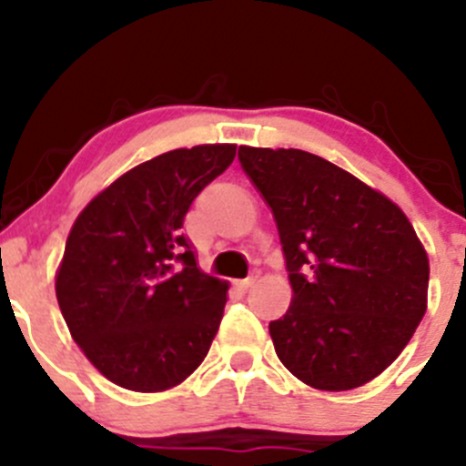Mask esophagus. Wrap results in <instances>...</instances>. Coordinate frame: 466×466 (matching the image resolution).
I'll return each mask as SVG.
<instances>
[{"mask_svg": "<svg viewBox=\"0 0 466 466\" xmlns=\"http://www.w3.org/2000/svg\"><path fill=\"white\" fill-rule=\"evenodd\" d=\"M252 284H255V277H246V279H238V281H237V286H238V289H241V290H248Z\"/></svg>", "mask_w": 466, "mask_h": 466, "instance_id": "34e87169", "label": "esophagus"}]
</instances>
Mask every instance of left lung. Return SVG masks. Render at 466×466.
Here are the masks:
<instances>
[{"instance_id":"1","label":"left lung","mask_w":466,"mask_h":466,"mask_svg":"<svg viewBox=\"0 0 466 466\" xmlns=\"http://www.w3.org/2000/svg\"><path fill=\"white\" fill-rule=\"evenodd\" d=\"M270 205L293 302L270 322L290 374L342 392L379 377L426 313L429 257L401 209L359 177L298 148H238Z\"/></svg>"}]
</instances>
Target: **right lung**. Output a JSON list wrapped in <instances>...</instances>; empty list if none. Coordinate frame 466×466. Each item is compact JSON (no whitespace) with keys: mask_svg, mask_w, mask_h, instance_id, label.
I'll return each instance as SVG.
<instances>
[{"mask_svg":"<svg viewBox=\"0 0 466 466\" xmlns=\"http://www.w3.org/2000/svg\"><path fill=\"white\" fill-rule=\"evenodd\" d=\"M234 155V144L157 155L112 182L74 223L56 298L76 345L112 383L162 392L205 360L228 284L200 270L182 225Z\"/></svg>","mask_w":466,"mask_h":466,"instance_id":"obj_1","label":"right lung"}]
</instances>
